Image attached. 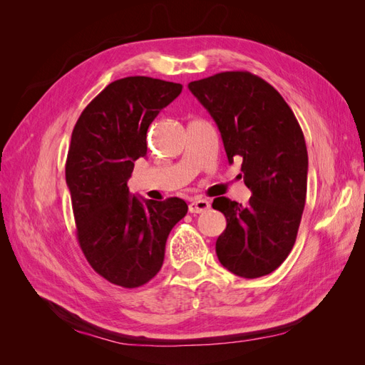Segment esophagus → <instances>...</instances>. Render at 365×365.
Wrapping results in <instances>:
<instances>
[{
	"instance_id": "1",
	"label": "esophagus",
	"mask_w": 365,
	"mask_h": 365,
	"mask_svg": "<svg viewBox=\"0 0 365 365\" xmlns=\"http://www.w3.org/2000/svg\"><path fill=\"white\" fill-rule=\"evenodd\" d=\"M210 208V202L207 200H195L189 204V212L190 213H202L205 210Z\"/></svg>"
}]
</instances>
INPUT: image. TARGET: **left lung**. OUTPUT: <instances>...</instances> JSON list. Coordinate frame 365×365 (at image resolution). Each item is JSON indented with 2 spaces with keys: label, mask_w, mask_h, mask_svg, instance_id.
<instances>
[{
  "label": "left lung",
  "mask_w": 365,
  "mask_h": 365,
  "mask_svg": "<svg viewBox=\"0 0 365 365\" xmlns=\"http://www.w3.org/2000/svg\"><path fill=\"white\" fill-rule=\"evenodd\" d=\"M219 128L228 163L242 160L247 205L225 196L213 208L227 228L216 240L219 262L244 279L277 269L295 244L306 202L303 130L280 93L250 71H224L189 83Z\"/></svg>",
  "instance_id": "left-lung-1"
}]
</instances>
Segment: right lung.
<instances>
[{
  "instance_id": "add662e5",
  "label": "right lung",
  "mask_w": 365,
  "mask_h": 365,
  "mask_svg": "<svg viewBox=\"0 0 365 365\" xmlns=\"http://www.w3.org/2000/svg\"><path fill=\"white\" fill-rule=\"evenodd\" d=\"M181 83L130 76L109 83L73 129L65 178L76 236L91 268L121 288H138L163 267L165 240L185 216L180 197L140 201L128 189L134 161L146 157V134Z\"/></svg>"
}]
</instances>
